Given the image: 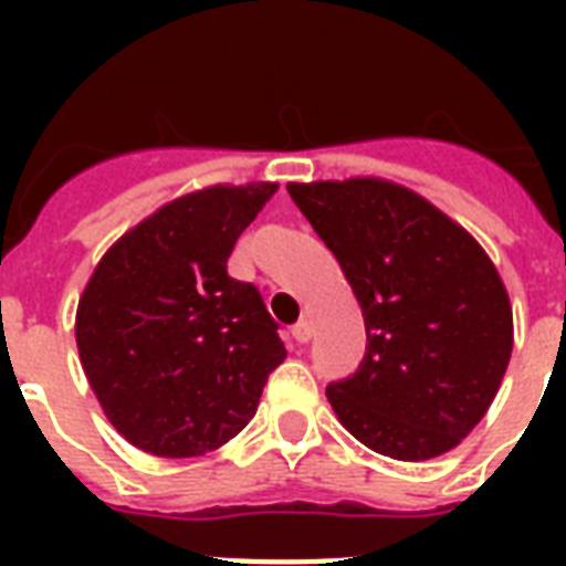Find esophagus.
Segmentation results:
<instances>
[{
  "label": "esophagus",
  "instance_id": "esophagus-1",
  "mask_svg": "<svg viewBox=\"0 0 566 566\" xmlns=\"http://www.w3.org/2000/svg\"><path fill=\"white\" fill-rule=\"evenodd\" d=\"M291 335L296 344H308L311 335H314V326H311L308 319H302V323H296V326L291 328Z\"/></svg>",
  "mask_w": 566,
  "mask_h": 566
}]
</instances>
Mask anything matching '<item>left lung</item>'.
Returning a JSON list of instances; mask_svg holds the SVG:
<instances>
[{"label": "left lung", "instance_id": "1", "mask_svg": "<svg viewBox=\"0 0 566 566\" xmlns=\"http://www.w3.org/2000/svg\"><path fill=\"white\" fill-rule=\"evenodd\" d=\"M287 193L335 252L367 326L358 373L326 387L337 420L396 461L455 449L491 408L514 346L488 252L394 181H291Z\"/></svg>", "mask_w": 566, "mask_h": 566}]
</instances>
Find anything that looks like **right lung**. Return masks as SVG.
I'll return each instance as SVG.
<instances>
[{
	"mask_svg": "<svg viewBox=\"0 0 566 566\" xmlns=\"http://www.w3.org/2000/svg\"><path fill=\"white\" fill-rule=\"evenodd\" d=\"M273 181L193 190L102 255L75 311L84 376L111 426L158 458L229 443L287 358L255 284L229 275Z\"/></svg>",
	"mask_w": 566,
	"mask_h": 566,
	"instance_id": "right-lung-1",
	"label": "right lung"
}]
</instances>
